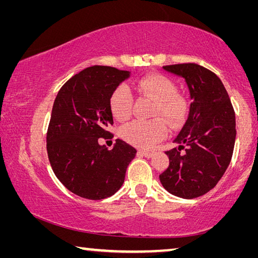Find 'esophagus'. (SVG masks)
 Wrapping results in <instances>:
<instances>
[{
    "label": "esophagus",
    "mask_w": 258,
    "mask_h": 258,
    "mask_svg": "<svg viewBox=\"0 0 258 258\" xmlns=\"http://www.w3.org/2000/svg\"><path fill=\"white\" fill-rule=\"evenodd\" d=\"M139 155H141L143 157H147V158H151L154 156V151H149V150H139Z\"/></svg>",
    "instance_id": "obj_1"
}]
</instances>
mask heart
Returning a JSON list of instances; mask_svg holds the SVG:
<instances>
[{
	"label": "heart",
	"instance_id": "1",
	"mask_svg": "<svg viewBox=\"0 0 258 258\" xmlns=\"http://www.w3.org/2000/svg\"><path fill=\"white\" fill-rule=\"evenodd\" d=\"M139 93L151 98L156 102L154 116H161L168 124L175 125L184 110L182 100L177 97V87L172 80L160 74H150L135 82ZM133 95L126 84H119L109 98V107L117 120H125L131 116ZM167 135V126L163 119L155 118L142 121L133 120L120 128V137L135 147L148 149Z\"/></svg>",
	"mask_w": 258,
	"mask_h": 258
}]
</instances>
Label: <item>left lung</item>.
Returning <instances> with one entry per match:
<instances>
[{
	"label": "left lung",
	"instance_id": "obj_1",
	"mask_svg": "<svg viewBox=\"0 0 258 258\" xmlns=\"http://www.w3.org/2000/svg\"><path fill=\"white\" fill-rule=\"evenodd\" d=\"M163 68L184 78L191 104L185 124L173 140L177 147L166 151L169 166L159 180L176 197L197 198L217 184L230 164L237 134L234 110L223 83L207 68L197 63Z\"/></svg>",
	"mask_w": 258,
	"mask_h": 258
}]
</instances>
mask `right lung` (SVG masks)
<instances>
[{"label": "right lung", "mask_w": 258, "mask_h": 258, "mask_svg": "<svg viewBox=\"0 0 258 258\" xmlns=\"http://www.w3.org/2000/svg\"><path fill=\"white\" fill-rule=\"evenodd\" d=\"M128 71L92 66L67 81L56 94L46 134V150L55 176L73 194L100 200L119 190L137 150L117 139L109 150L99 143L113 124L112 91Z\"/></svg>", "instance_id": "add662e5"}]
</instances>
